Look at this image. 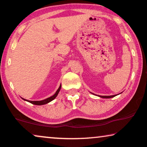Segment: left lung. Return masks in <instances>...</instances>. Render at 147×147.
Instances as JSON below:
<instances>
[{
    "instance_id": "left-lung-1",
    "label": "left lung",
    "mask_w": 147,
    "mask_h": 147,
    "mask_svg": "<svg viewBox=\"0 0 147 147\" xmlns=\"http://www.w3.org/2000/svg\"><path fill=\"white\" fill-rule=\"evenodd\" d=\"M116 95H109V96H101V95H99V97H102V98H112V97H115Z\"/></svg>"
}]
</instances>
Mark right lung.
I'll return each mask as SVG.
<instances>
[{
	"label": "right lung",
	"mask_w": 147,
	"mask_h": 147,
	"mask_svg": "<svg viewBox=\"0 0 147 147\" xmlns=\"http://www.w3.org/2000/svg\"><path fill=\"white\" fill-rule=\"evenodd\" d=\"M61 85L59 86V88H58L57 90L56 91V92L55 93L54 95H53L52 96H51L50 97H48L47 99H45L44 100H42V101H29V100H27V99H25L23 98H22L24 100V101H27L28 102H29V103H31L33 105H45V104H47L48 103H50V101H52V100L54 99L55 97H57V95L59 94L60 90H61Z\"/></svg>",
	"instance_id": "obj_1"
}]
</instances>
